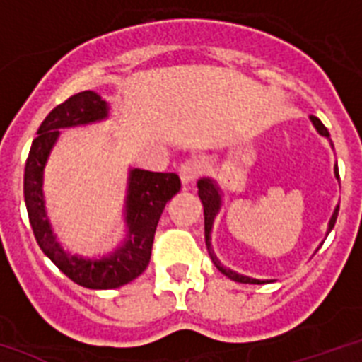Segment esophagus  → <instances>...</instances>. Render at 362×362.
<instances>
[{
  "mask_svg": "<svg viewBox=\"0 0 362 362\" xmlns=\"http://www.w3.org/2000/svg\"><path fill=\"white\" fill-rule=\"evenodd\" d=\"M179 177H181V183H183L185 187L192 185L194 181L198 179V166L194 163H190V160H187V163H183L179 166Z\"/></svg>",
  "mask_w": 362,
  "mask_h": 362,
  "instance_id": "34e87169",
  "label": "esophagus"
}]
</instances>
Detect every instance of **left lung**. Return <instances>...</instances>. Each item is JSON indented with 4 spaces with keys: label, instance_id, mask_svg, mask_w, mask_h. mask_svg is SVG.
<instances>
[{
    "label": "left lung",
    "instance_id": "obj_1",
    "mask_svg": "<svg viewBox=\"0 0 362 362\" xmlns=\"http://www.w3.org/2000/svg\"><path fill=\"white\" fill-rule=\"evenodd\" d=\"M310 122L315 125V129L325 136V139H329V131L325 129V125L322 124L316 116H310ZM333 146V144H331ZM335 177L339 179V166L335 164ZM198 196L203 203V216H205V244H207V252L211 255V261L214 262V267L218 270L222 272L223 276H228L229 279L237 283H252V285H262V283H268V279H255V277H247L244 274H238V272L231 270V268H226L222 262L218 261V257L214 255L213 252V246H211V233H213V226H214V218L218 216L220 213V209H222V188L218 187V183L214 179L211 177H203L198 181ZM337 216H339V205L335 207L333 214H331V220L327 223V233L325 235H329L331 229L335 228V222H337Z\"/></svg>",
    "mask_w": 362,
    "mask_h": 362
}]
</instances>
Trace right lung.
<instances>
[{
	"mask_svg": "<svg viewBox=\"0 0 362 362\" xmlns=\"http://www.w3.org/2000/svg\"><path fill=\"white\" fill-rule=\"evenodd\" d=\"M109 110V103L92 90L74 94L57 105L38 127V136L33 140L23 172V198L38 246L71 281L94 291L127 285L148 268L160 214L166 203L181 190L177 174L129 168L124 205V240L101 257L77 255L61 246L46 213L44 168L61 136V129L107 120Z\"/></svg>",
	"mask_w": 362,
	"mask_h": 362,
	"instance_id": "obj_1",
	"label": "right lung"
}]
</instances>
